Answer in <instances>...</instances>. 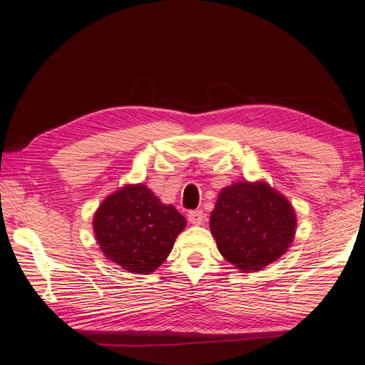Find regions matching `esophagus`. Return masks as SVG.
Listing matches in <instances>:
<instances>
[{
  "label": "esophagus",
  "instance_id": "esophagus-1",
  "mask_svg": "<svg viewBox=\"0 0 365 365\" xmlns=\"http://www.w3.org/2000/svg\"><path fill=\"white\" fill-rule=\"evenodd\" d=\"M204 212L202 210H193L189 215H187V219H189V222L193 225H201L204 222Z\"/></svg>",
  "mask_w": 365,
  "mask_h": 365
}]
</instances>
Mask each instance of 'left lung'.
<instances>
[{
	"label": "left lung",
	"mask_w": 365,
	"mask_h": 365,
	"mask_svg": "<svg viewBox=\"0 0 365 365\" xmlns=\"http://www.w3.org/2000/svg\"><path fill=\"white\" fill-rule=\"evenodd\" d=\"M292 204L264 181H237L220 190L210 230L219 252L242 272L260 271L292 245Z\"/></svg>",
	"instance_id": "1"
}]
</instances>
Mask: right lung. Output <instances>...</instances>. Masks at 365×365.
Returning a JSON list of instances; mask_svg holds the SVG:
<instances>
[{
  "instance_id": "obj_1",
  "label": "right lung",
  "mask_w": 365,
  "mask_h": 365,
  "mask_svg": "<svg viewBox=\"0 0 365 365\" xmlns=\"http://www.w3.org/2000/svg\"><path fill=\"white\" fill-rule=\"evenodd\" d=\"M185 217L145 184H126L106 196L93 228L105 257L132 274H150L170 254Z\"/></svg>"
}]
</instances>
